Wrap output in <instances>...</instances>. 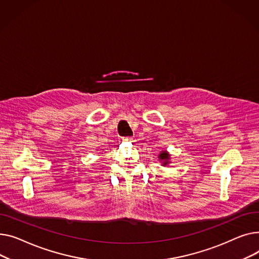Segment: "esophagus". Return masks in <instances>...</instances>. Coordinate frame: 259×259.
Here are the masks:
<instances>
[{
	"instance_id": "esophagus-1",
	"label": "esophagus",
	"mask_w": 259,
	"mask_h": 259,
	"mask_svg": "<svg viewBox=\"0 0 259 259\" xmlns=\"http://www.w3.org/2000/svg\"><path fill=\"white\" fill-rule=\"evenodd\" d=\"M124 142H131V141H133V139L131 138V137H125V138H123L122 139Z\"/></svg>"
}]
</instances>
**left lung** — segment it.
I'll list each match as a JSON object with an SVG mask.
<instances>
[{"instance_id":"1","label":"left lung","mask_w":259,"mask_h":259,"mask_svg":"<svg viewBox=\"0 0 259 259\" xmlns=\"http://www.w3.org/2000/svg\"><path fill=\"white\" fill-rule=\"evenodd\" d=\"M169 154L167 153V151H162V153L159 155V159L162 161V164L164 165V166H166V165H168L170 162H169Z\"/></svg>"}]
</instances>
